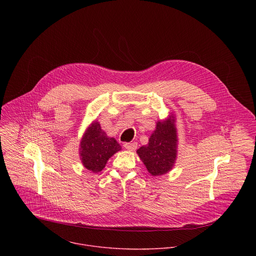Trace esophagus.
I'll return each mask as SVG.
<instances>
[{"instance_id":"esophagus-1","label":"esophagus","mask_w":256,"mask_h":256,"mask_svg":"<svg viewBox=\"0 0 256 256\" xmlns=\"http://www.w3.org/2000/svg\"><path fill=\"white\" fill-rule=\"evenodd\" d=\"M124 147L128 150V151H134L138 147V144L136 142H124Z\"/></svg>"}]
</instances>
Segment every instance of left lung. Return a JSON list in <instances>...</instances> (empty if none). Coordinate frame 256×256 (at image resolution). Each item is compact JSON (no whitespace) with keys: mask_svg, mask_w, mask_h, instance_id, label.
Segmentation results:
<instances>
[{"mask_svg":"<svg viewBox=\"0 0 256 256\" xmlns=\"http://www.w3.org/2000/svg\"><path fill=\"white\" fill-rule=\"evenodd\" d=\"M177 132L174 114L163 122H158L156 130L136 153L149 173L160 176L168 173L174 166L177 156Z\"/></svg>","mask_w":256,"mask_h":256,"instance_id":"8db88e82","label":"left lung"}]
</instances>
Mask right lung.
Listing matches in <instances>:
<instances>
[{"label":"right lung","instance_id":"1","mask_svg":"<svg viewBox=\"0 0 256 256\" xmlns=\"http://www.w3.org/2000/svg\"><path fill=\"white\" fill-rule=\"evenodd\" d=\"M122 150L114 138H109L99 122H93L86 130L80 142V157L85 168L93 173L100 172L108 159Z\"/></svg>","mask_w":256,"mask_h":256}]
</instances>
